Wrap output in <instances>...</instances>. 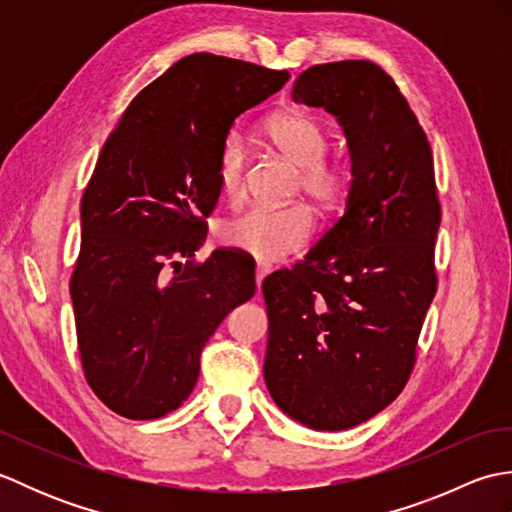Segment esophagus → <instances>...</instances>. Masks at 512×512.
I'll list each match as a JSON object with an SVG mask.
<instances>
[{"label":"esophagus","mask_w":512,"mask_h":512,"mask_svg":"<svg viewBox=\"0 0 512 512\" xmlns=\"http://www.w3.org/2000/svg\"><path fill=\"white\" fill-rule=\"evenodd\" d=\"M270 273V266H266V264H257V268H255V281H257V288L262 286V281H264V277Z\"/></svg>","instance_id":"esophagus-1"}]
</instances>
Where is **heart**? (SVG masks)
Here are the masks:
<instances>
[{
  "label": "heart",
  "instance_id": "1",
  "mask_svg": "<svg viewBox=\"0 0 512 512\" xmlns=\"http://www.w3.org/2000/svg\"><path fill=\"white\" fill-rule=\"evenodd\" d=\"M266 138L299 167L297 191L332 209L350 189L352 173L343 162L328 160L330 136L317 118L306 114H281L270 118L264 127ZM246 145L239 134L231 132L220 147L215 178L217 189L226 202H239L246 191ZM314 233V215L306 204H288L279 209L250 206L233 220H228L220 237L226 246L259 259V262H281L306 246Z\"/></svg>",
  "mask_w": 512,
  "mask_h": 512
}]
</instances>
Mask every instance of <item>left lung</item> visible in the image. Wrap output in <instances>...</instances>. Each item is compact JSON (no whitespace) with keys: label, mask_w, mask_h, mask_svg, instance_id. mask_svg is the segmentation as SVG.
<instances>
[{"label":"left lung","mask_w":512,"mask_h":512,"mask_svg":"<svg viewBox=\"0 0 512 512\" xmlns=\"http://www.w3.org/2000/svg\"><path fill=\"white\" fill-rule=\"evenodd\" d=\"M292 99L339 118L352 156L343 215L303 262L262 284L264 378L290 418L350 429L405 389L438 290L440 200L427 134L372 61L312 65Z\"/></svg>","instance_id":"left-lung-1"}]
</instances>
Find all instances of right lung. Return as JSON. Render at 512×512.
<instances>
[{
    "mask_svg": "<svg viewBox=\"0 0 512 512\" xmlns=\"http://www.w3.org/2000/svg\"><path fill=\"white\" fill-rule=\"evenodd\" d=\"M286 70L195 52L129 103L81 200L70 279L83 374L129 420L178 409L217 325L255 295V264L233 250L195 262L215 209V167L235 118Z\"/></svg>",
    "mask_w": 512,
    "mask_h": 512,
    "instance_id": "add662e5",
    "label": "right lung"
}]
</instances>
